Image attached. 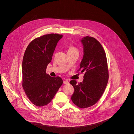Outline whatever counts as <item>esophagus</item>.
I'll use <instances>...</instances> for the list:
<instances>
[{
  "label": "esophagus",
  "mask_w": 134,
  "mask_h": 134,
  "mask_svg": "<svg viewBox=\"0 0 134 134\" xmlns=\"http://www.w3.org/2000/svg\"><path fill=\"white\" fill-rule=\"evenodd\" d=\"M63 83L64 84H68V83H69V81H68V79H66L65 80L63 81Z\"/></svg>",
  "instance_id": "34e87169"
}]
</instances>
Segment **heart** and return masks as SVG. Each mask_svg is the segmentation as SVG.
<instances>
[{"instance_id":"b5f03b06","label":"heart","mask_w":134,"mask_h":134,"mask_svg":"<svg viewBox=\"0 0 134 134\" xmlns=\"http://www.w3.org/2000/svg\"><path fill=\"white\" fill-rule=\"evenodd\" d=\"M77 50L76 48L74 47H73V46H70L68 49V52L69 51H75Z\"/></svg>"}]
</instances>
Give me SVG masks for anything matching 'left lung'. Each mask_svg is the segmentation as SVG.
<instances>
[{
	"label": "left lung",
	"mask_w": 134,
	"mask_h": 134,
	"mask_svg": "<svg viewBox=\"0 0 134 134\" xmlns=\"http://www.w3.org/2000/svg\"><path fill=\"white\" fill-rule=\"evenodd\" d=\"M83 56L78 72H84L83 80L77 83L75 80L70 83L74 89L71 96L73 103L80 108H86L96 104L103 95L109 78L105 52L94 38L86 36L81 40Z\"/></svg>",
	"instance_id": "1"
}]
</instances>
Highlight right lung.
I'll use <instances>...</instances> for the list:
<instances>
[{"label":"right lung","instance_id":"right-lung-1","mask_svg":"<svg viewBox=\"0 0 134 134\" xmlns=\"http://www.w3.org/2000/svg\"><path fill=\"white\" fill-rule=\"evenodd\" d=\"M62 35L51 34L35 38L28 45L22 63V86L28 99L35 105L49 104L63 83L61 77L46 73L58 42Z\"/></svg>","mask_w":134,"mask_h":134}]
</instances>
